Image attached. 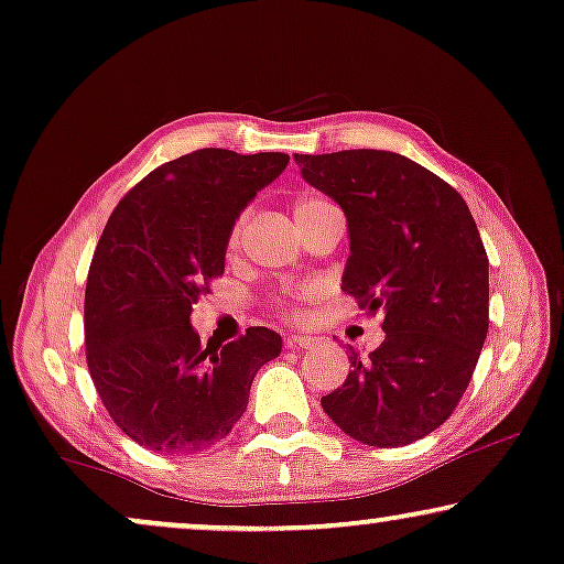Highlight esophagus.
<instances>
[{"label":"esophagus","mask_w":564,"mask_h":564,"mask_svg":"<svg viewBox=\"0 0 564 564\" xmlns=\"http://www.w3.org/2000/svg\"><path fill=\"white\" fill-rule=\"evenodd\" d=\"M319 339L312 337V335H289L285 337V347L289 350H308V347H316Z\"/></svg>","instance_id":"34e87169"}]
</instances>
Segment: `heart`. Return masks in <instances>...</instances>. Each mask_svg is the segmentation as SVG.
<instances>
[{"mask_svg": "<svg viewBox=\"0 0 564 564\" xmlns=\"http://www.w3.org/2000/svg\"><path fill=\"white\" fill-rule=\"evenodd\" d=\"M308 202H314V199H306V202H301V204H308ZM301 204H299V206H301ZM240 229H242V221H237L235 229H232V235H229V245H237V240H240ZM308 293H312V289L291 291V293H285V301H289L291 306H296L299 301H306V299H308Z\"/></svg>", "mask_w": 564, "mask_h": 564, "instance_id": "heart-1", "label": "heart"}]
</instances>
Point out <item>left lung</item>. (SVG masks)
Returning a JSON list of instances; mask_svg holds the SVG:
<instances>
[{"label":"left lung","instance_id":"8db88e82","mask_svg":"<svg viewBox=\"0 0 564 564\" xmlns=\"http://www.w3.org/2000/svg\"><path fill=\"white\" fill-rule=\"evenodd\" d=\"M301 178L347 217L343 291L383 312L386 339L322 395L327 416L370 447H403L447 422L488 335V256L463 196L406 155H299Z\"/></svg>","mask_w":564,"mask_h":564}]
</instances>
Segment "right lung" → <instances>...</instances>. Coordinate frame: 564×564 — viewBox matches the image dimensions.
<instances>
[{
    "instance_id": "obj_1",
    "label": "right lung",
    "mask_w": 564,
    "mask_h": 564,
    "mask_svg": "<svg viewBox=\"0 0 564 564\" xmlns=\"http://www.w3.org/2000/svg\"><path fill=\"white\" fill-rule=\"evenodd\" d=\"M289 165L283 153L204 148L150 171L109 217L84 301L86 362L115 424L158 455L204 452L245 414L283 339L250 327L202 345L194 304L225 273L235 221Z\"/></svg>"
}]
</instances>
